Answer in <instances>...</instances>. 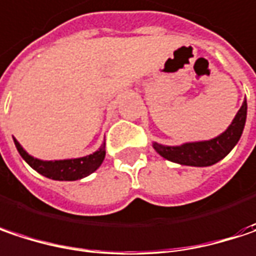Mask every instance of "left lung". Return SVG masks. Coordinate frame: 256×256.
Returning <instances> with one entry per match:
<instances>
[{
	"instance_id": "left-lung-1",
	"label": "left lung",
	"mask_w": 256,
	"mask_h": 256,
	"mask_svg": "<svg viewBox=\"0 0 256 256\" xmlns=\"http://www.w3.org/2000/svg\"><path fill=\"white\" fill-rule=\"evenodd\" d=\"M246 111H248V104L244 100L240 110L234 116L232 124L227 128L226 132H222L220 136L214 139L189 142L178 146H166L154 142L152 146L162 158L177 162L180 166H192V167L212 166L222 160L239 142L246 123Z\"/></svg>"
}]
</instances>
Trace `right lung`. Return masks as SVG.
Segmentation results:
<instances>
[{
	"label": "right lung",
	"mask_w": 256,
	"mask_h": 256,
	"mask_svg": "<svg viewBox=\"0 0 256 256\" xmlns=\"http://www.w3.org/2000/svg\"><path fill=\"white\" fill-rule=\"evenodd\" d=\"M14 145L17 148L22 158L34 168L39 174L45 176L52 180H79L95 170L100 168L105 158V144L101 145L98 151H95L90 155L82 156V158H72V160H56V161H42L35 156L29 155L23 150V146L14 139Z\"/></svg>",
	"instance_id": "obj_1"
}]
</instances>
